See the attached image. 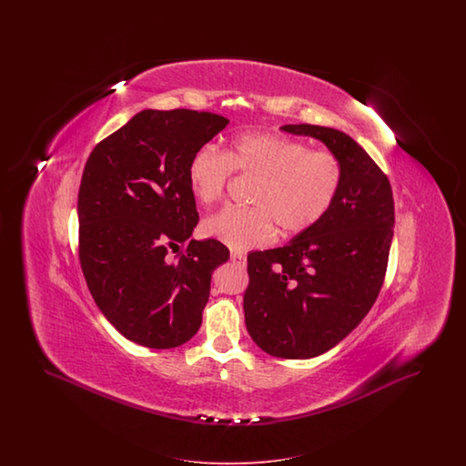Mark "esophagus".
<instances>
[{"instance_id": "esophagus-1", "label": "esophagus", "mask_w": 466, "mask_h": 466, "mask_svg": "<svg viewBox=\"0 0 466 466\" xmlns=\"http://www.w3.org/2000/svg\"><path fill=\"white\" fill-rule=\"evenodd\" d=\"M230 260H232L234 264H239V266L246 264V257H244V253H241V251H232V253H230Z\"/></svg>"}]
</instances>
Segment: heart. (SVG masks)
Returning <instances> with one entry per match:
<instances>
[{
  "instance_id": "b5f03b06",
  "label": "heart",
  "mask_w": 466,
  "mask_h": 466,
  "mask_svg": "<svg viewBox=\"0 0 466 466\" xmlns=\"http://www.w3.org/2000/svg\"><path fill=\"white\" fill-rule=\"evenodd\" d=\"M257 177L251 208L228 206L202 223V232L232 249L267 244L276 234L293 238L323 220L337 199L344 169L329 150L279 134H239L225 152L204 145L187 166L192 196L202 206L222 199L230 173Z\"/></svg>"
}]
</instances>
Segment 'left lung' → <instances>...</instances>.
<instances>
[{
    "instance_id": "left-lung-1",
    "label": "left lung",
    "mask_w": 466,
    "mask_h": 466,
    "mask_svg": "<svg viewBox=\"0 0 466 466\" xmlns=\"http://www.w3.org/2000/svg\"><path fill=\"white\" fill-rule=\"evenodd\" d=\"M340 158L344 177L330 211L289 244L248 255L246 329L268 355L306 360L337 346L374 306L395 227L388 177L351 136L321 126H283Z\"/></svg>"
}]
</instances>
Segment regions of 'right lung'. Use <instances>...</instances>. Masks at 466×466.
Listing matches in <instances>:
<instances>
[{
	"label": "right lung",
	"mask_w": 466,
	"mask_h": 466,
	"mask_svg": "<svg viewBox=\"0 0 466 466\" xmlns=\"http://www.w3.org/2000/svg\"><path fill=\"white\" fill-rule=\"evenodd\" d=\"M227 124L208 111L143 110L87 158L78 190L80 264L99 310L139 346L190 340L213 270L228 260L220 241L190 239L199 213L187 177L190 157Z\"/></svg>",
	"instance_id": "add662e5"
}]
</instances>
